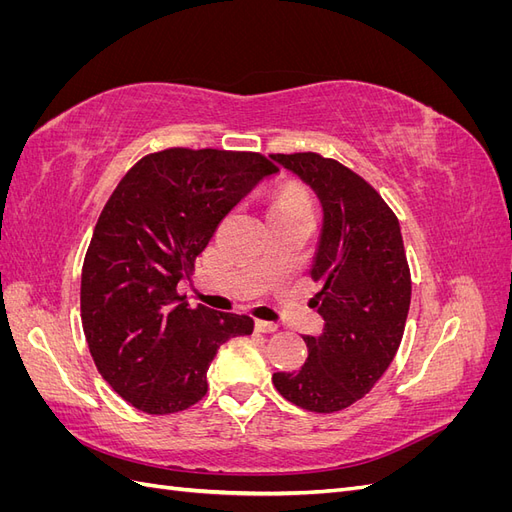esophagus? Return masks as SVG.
Masks as SVG:
<instances>
[{
    "instance_id": "1",
    "label": "esophagus",
    "mask_w": 512,
    "mask_h": 512,
    "mask_svg": "<svg viewBox=\"0 0 512 512\" xmlns=\"http://www.w3.org/2000/svg\"><path fill=\"white\" fill-rule=\"evenodd\" d=\"M256 331L258 333H275L277 324L269 322V320H256Z\"/></svg>"
}]
</instances>
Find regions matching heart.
Instances as JSON below:
<instances>
[{
    "mask_svg": "<svg viewBox=\"0 0 512 512\" xmlns=\"http://www.w3.org/2000/svg\"><path fill=\"white\" fill-rule=\"evenodd\" d=\"M303 207H309L307 196L301 190L288 188V190H284L280 196L275 198L271 211L273 209H303Z\"/></svg>",
    "mask_w": 512,
    "mask_h": 512,
    "instance_id": "1",
    "label": "heart"
}]
</instances>
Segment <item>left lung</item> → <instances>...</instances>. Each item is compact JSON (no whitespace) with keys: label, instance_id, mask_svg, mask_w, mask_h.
Here are the masks:
<instances>
[{"label":"left lung","instance_id":"1","mask_svg":"<svg viewBox=\"0 0 512 512\" xmlns=\"http://www.w3.org/2000/svg\"><path fill=\"white\" fill-rule=\"evenodd\" d=\"M322 205L312 280L324 318L318 337H303L299 371L273 374L275 389L309 412H337L367 395L395 359L410 309V269L395 213L371 185L318 153H275ZM280 170V168H277Z\"/></svg>","mask_w":512,"mask_h":512}]
</instances>
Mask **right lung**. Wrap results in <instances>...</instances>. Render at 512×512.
<instances>
[{"label": "right lung", "instance_id": "obj_1", "mask_svg": "<svg viewBox=\"0 0 512 512\" xmlns=\"http://www.w3.org/2000/svg\"><path fill=\"white\" fill-rule=\"evenodd\" d=\"M277 173L260 153L173 147L119 181L94 228L81 275L91 356L111 389L147 414H173L207 393V369L243 314L190 307L177 284L241 198Z\"/></svg>", "mask_w": 512, "mask_h": 512}]
</instances>
